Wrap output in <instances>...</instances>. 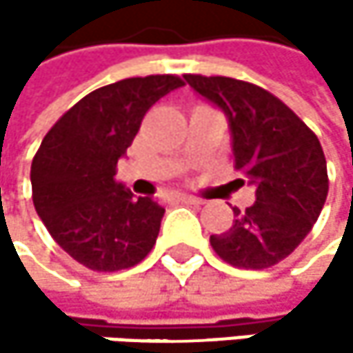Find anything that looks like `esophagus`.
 Instances as JSON below:
<instances>
[{"instance_id": "34e87169", "label": "esophagus", "mask_w": 353, "mask_h": 353, "mask_svg": "<svg viewBox=\"0 0 353 353\" xmlns=\"http://www.w3.org/2000/svg\"><path fill=\"white\" fill-rule=\"evenodd\" d=\"M177 202H185V204H202V200L200 198H194V196H185V194H177L176 196Z\"/></svg>"}]
</instances>
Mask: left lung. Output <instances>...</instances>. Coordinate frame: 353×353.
Returning <instances> with one entry per match:
<instances>
[{
    "mask_svg": "<svg viewBox=\"0 0 353 353\" xmlns=\"http://www.w3.org/2000/svg\"><path fill=\"white\" fill-rule=\"evenodd\" d=\"M183 79L227 116L235 170L255 188V202L245 210L233 208L231 229L210 235V245L235 268H270L301 245L323 210L329 179L321 143L290 108L259 85L231 77Z\"/></svg>",
    "mask_w": 353,
    "mask_h": 353,
    "instance_id": "obj_1",
    "label": "left lung"
}]
</instances>
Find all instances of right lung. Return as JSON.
<instances>
[{"label":"right lung","instance_id":"1","mask_svg":"<svg viewBox=\"0 0 353 353\" xmlns=\"http://www.w3.org/2000/svg\"><path fill=\"white\" fill-rule=\"evenodd\" d=\"M183 81L176 75L130 77L104 85L46 132L30 170L38 216L75 261L94 272L137 265L153 249L165 208L116 181L147 110Z\"/></svg>","mask_w":353,"mask_h":353}]
</instances>
